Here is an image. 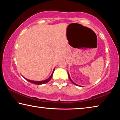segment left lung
<instances>
[{"instance_id": "left-lung-1", "label": "left lung", "mask_w": 120, "mask_h": 120, "mask_svg": "<svg viewBox=\"0 0 120 120\" xmlns=\"http://www.w3.org/2000/svg\"><path fill=\"white\" fill-rule=\"evenodd\" d=\"M68 77H69V79H70V80L71 81V82L72 83V84H74V85H76V86H80V87H82L81 86H80V85H77V84H76V83H75L74 82H73V81L72 80V79H71V78H70V75H69V72H68Z\"/></svg>"}]
</instances>
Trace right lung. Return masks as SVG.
Here are the masks:
<instances>
[{"label": "right lung", "instance_id": "add662e5", "mask_svg": "<svg viewBox=\"0 0 120 120\" xmlns=\"http://www.w3.org/2000/svg\"><path fill=\"white\" fill-rule=\"evenodd\" d=\"M54 70H55V68H54L53 70L51 76L49 77L48 79H46L45 80H41V81H35V80H30V79H28L25 78V77H24V78L25 79L27 80L28 82H31L32 83H33L34 84H36V85H42V84H45V83H47L48 82H49V81L51 80V79L52 78V76H53V72L54 71Z\"/></svg>", "mask_w": 120, "mask_h": 120}]
</instances>
